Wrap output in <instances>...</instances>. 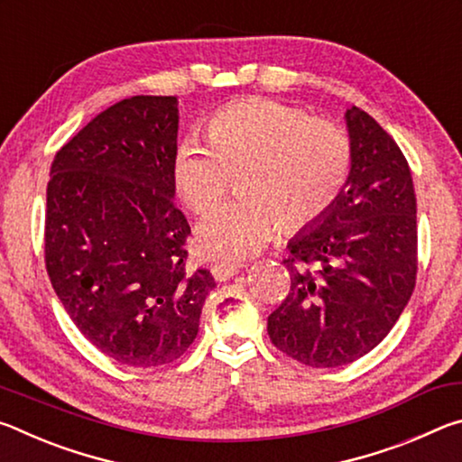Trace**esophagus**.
I'll return each mask as SVG.
<instances>
[{
	"instance_id": "obj_1",
	"label": "esophagus",
	"mask_w": 462,
	"mask_h": 462,
	"mask_svg": "<svg viewBox=\"0 0 462 462\" xmlns=\"http://www.w3.org/2000/svg\"><path fill=\"white\" fill-rule=\"evenodd\" d=\"M238 269H240L238 263H226V261H220V263H214L212 275H214L216 281H228L230 277L236 275Z\"/></svg>"
}]
</instances>
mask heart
<instances>
[{
  "label": "heart",
  "mask_w": 462,
  "mask_h": 462,
  "mask_svg": "<svg viewBox=\"0 0 462 462\" xmlns=\"http://www.w3.org/2000/svg\"><path fill=\"white\" fill-rule=\"evenodd\" d=\"M208 143L185 140L173 159V185L187 208L206 214L222 201L230 177L242 199L198 226V250L236 263L277 232L301 230L330 212L350 171V138L338 124L301 107L250 97L208 122Z\"/></svg>",
  "instance_id": "obj_1"
}]
</instances>
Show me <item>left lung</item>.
<instances>
[{
  "mask_svg": "<svg viewBox=\"0 0 462 462\" xmlns=\"http://www.w3.org/2000/svg\"><path fill=\"white\" fill-rule=\"evenodd\" d=\"M350 171L322 220L287 242L291 289L267 322L271 342L301 365L342 366L385 338L418 269L416 193L400 146L369 114H344Z\"/></svg>",
  "mask_w": 462,
  "mask_h": 462,
  "instance_id": "left-lung-1",
  "label": "left lung"
}]
</instances>
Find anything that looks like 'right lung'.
I'll list each match as a JSON object with an SVG mask.
<instances>
[{
    "label": "right lung",
    "instance_id": "1",
    "mask_svg": "<svg viewBox=\"0 0 462 462\" xmlns=\"http://www.w3.org/2000/svg\"><path fill=\"white\" fill-rule=\"evenodd\" d=\"M179 101L134 96L107 107L54 156L44 254L54 293L93 346L130 366L177 361L216 287L187 271L191 234L175 208Z\"/></svg>",
    "mask_w": 462,
    "mask_h": 462
}]
</instances>
